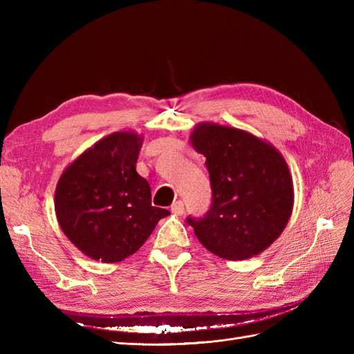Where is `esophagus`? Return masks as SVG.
<instances>
[{"label": "esophagus", "instance_id": "esophagus-1", "mask_svg": "<svg viewBox=\"0 0 354 354\" xmlns=\"http://www.w3.org/2000/svg\"><path fill=\"white\" fill-rule=\"evenodd\" d=\"M171 212H173L174 216H181V214L185 212V203L181 201H176L173 205H171Z\"/></svg>", "mask_w": 354, "mask_h": 354}]
</instances>
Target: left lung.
<instances>
[{
  "label": "left lung",
  "instance_id": "1",
  "mask_svg": "<svg viewBox=\"0 0 354 354\" xmlns=\"http://www.w3.org/2000/svg\"><path fill=\"white\" fill-rule=\"evenodd\" d=\"M190 143L207 158L212 203L203 218H187L198 241L224 260L259 255L281 236L294 207L285 158L239 128L201 122Z\"/></svg>",
  "mask_w": 354,
  "mask_h": 354
}]
</instances>
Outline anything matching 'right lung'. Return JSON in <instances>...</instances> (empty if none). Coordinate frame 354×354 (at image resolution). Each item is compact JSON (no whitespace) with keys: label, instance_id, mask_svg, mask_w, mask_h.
I'll return each mask as SVG.
<instances>
[{"label":"right lung","instance_id":"right-lung-1","mask_svg":"<svg viewBox=\"0 0 354 354\" xmlns=\"http://www.w3.org/2000/svg\"><path fill=\"white\" fill-rule=\"evenodd\" d=\"M143 137H103L63 171L55 195L60 229L77 248L102 263H120L151 236L168 209L152 205L151 186L137 173Z\"/></svg>","mask_w":354,"mask_h":354}]
</instances>
